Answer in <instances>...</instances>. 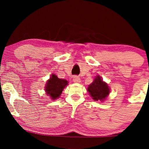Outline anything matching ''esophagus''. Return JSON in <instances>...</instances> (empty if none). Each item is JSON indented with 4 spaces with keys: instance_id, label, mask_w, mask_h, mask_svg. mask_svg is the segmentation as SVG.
<instances>
[{
    "instance_id": "1",
    "label": "esophagus",
    "mask_w": 149,
    "mask_h": 149,
    "mask_svg": "<svg viewBox=\"0 0 149 149\" xmlns=\"http://www.w3.org/2000/svg\"><path fill=\"white\" fill-rule=\"evenodd\" d=\"M73 81L74 82V83H80V77L78 76H74L73 77Z\"/></svg>"
}]
</instances>
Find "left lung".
Returning <instances> with one entry per match:
<instances>
[{"mask_svg": "<svg viewBox=\"0 0 149 149\" xmlns=\"http://www.w3.org/2000/svg\"><path fill=\"white\" fill-rule=\"evenodd\" d=\"M89 94L94 100L103 101L109 95L110 90L109 86L102 80L100 76H97L88 88Z\"/></svg>", "mask_w": 149, "mask_h": 149, "instance_id": "obj_1", "label": "left lung"}]
</instances>
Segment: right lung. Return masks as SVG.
<instances>
[{
	"mask_svg": "<svg viewBox=\"0 0 149 149\" xmlns=\"http://www.w3.org/2000/svg\"><path fill=\"white\" fill-rule=\"evenodd\" d=\"M68 85L67 80L59 79L56 75L52 74L45 86V92L52 100L60 96L63 90Z\"/></svg>",
	"mask_w": 149,
	"mask_h": 149,
	"instance_id": "add662e5",
	"label": "right lung"
}]
</instances>
